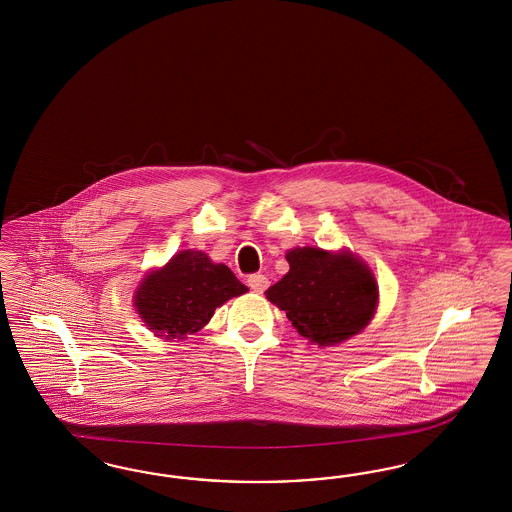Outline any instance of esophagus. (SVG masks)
<instances>
[{"mask_svg":"<svg viewBox=\"0 0 512 512\" xmlns=\"http://www.w3.org/2000/svg\"><path fill=\"white\" fill-rule=\"evenodd\" d=\"M268 278H266L265 274H251L249 278H247V286L251 287L255 293H263L266 287H268Z\"/></svg>","mask_w":512,"mask_h":512,"instance_id":"esophagus-1","label":"esophagus"}]
</instances>
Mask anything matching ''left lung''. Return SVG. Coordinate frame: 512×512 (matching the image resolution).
I'll return each instance as SVG.
<instances>
[{
  "mask_svg": "<svg viewBox=\"0 0 512 512\" xmlns=\"http://www.w3.org/2000/svg\"><path fill=\"white\" fill-rule=\"evenodd\" d=\"M286 259L289 272L266 289V299L286 312L299 335L333 347L368 326L379 287L362 259L308 246L289 249Z\"/></svg>",
  "mask_w": 512,
  "mask_h": 512,
  "instance_id": "obj_1",
  "label": "left lung"
}]
</instances>
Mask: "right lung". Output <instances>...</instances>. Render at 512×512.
<instances>
[{"label":"right lung","mask_w":512,"mask_h":512,"mask_svg":"<svg viewBox=\"0 0 512 512\" xmlns=\"http://www.w3.org/2000/svg\"><path fill=\"white\" fill-rule=\"evenodd\" d=\"M246 291L228 266L215 265L204 251L186 249L144 276L135 307L158 337L184 339L204 328L215 308Z\"/></svg>","instance_id":"1"}]
</instances>
